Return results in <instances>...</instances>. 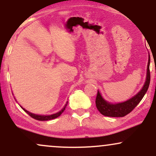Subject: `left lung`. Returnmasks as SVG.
<instances>
[{"label": "left lung", "instance_id": "obj_1", "mask_svg": "<svg viewBox=\"0 0 156 156\" xmlns=\"http://www.w3.org/2000/svg\"><path fill=\"white\" fill-rule=\"evenodd\" d=\"M150 56V55H149ZM150 58L149 57L147 64V78L144 87L141 89L136 95L130 98L128 101L124 103H117V104H112L106 102L102 98L101 94L99 92L97 94L95 103L98 110L103 115L106 117H122L126 116L135 108V107L139 104V102L141 101L143 97L147 91L148 87L150 86Z\"/></svg>", "mask_w": 156, "mask_h": 156}]
</instances>
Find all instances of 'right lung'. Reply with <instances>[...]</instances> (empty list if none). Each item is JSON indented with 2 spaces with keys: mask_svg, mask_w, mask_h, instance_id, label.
Listing matches in <instances>:
<instances>
[{
  "mask_svg": "<svg viewBox=\"0 0 156 156\" xmlns=\"http://www.w3.org/2000/svg\"><path fill=\"white\" fill-rule=\"evenodd\" d=\"M66 106H67V104L65 105V106L62 109V111H60L59 112L56 113V114H52V115H48V116H42V115H37V114H32V113L28 112V111L26 110L25 108H22L23 110L26 112L27 114H28V115L30 116V117H31L32 118H34V119H37V120H39V121H47V120H51V119H55V118H57L58 117H59L61 114H62V112H64V110H65V108Z\"/></svg>",
  "mask_w": 156,
  "mask_h": 156,
  "instance_id": "right-lung-1",
  "label": "right lung"
}]
</instances>
